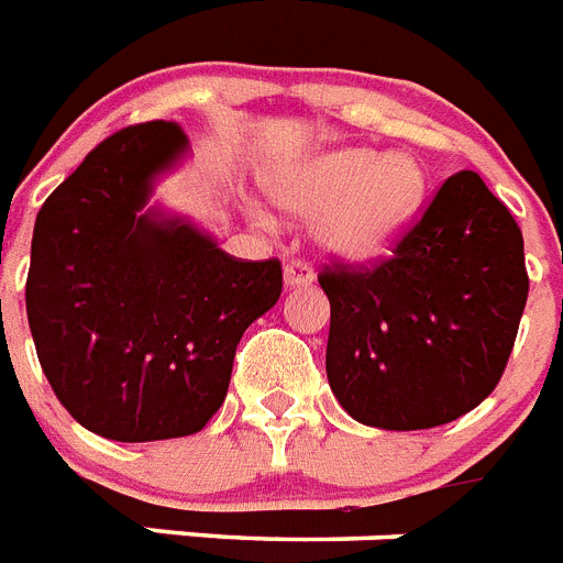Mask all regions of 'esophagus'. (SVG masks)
I'll use <instances>...</instances> for the list:
<instances>
[{
    "label": "esophagus",
    "instance_id": "obj_1",
    "mask_svg": "<svg viewBox=\"0 0 563 563\" xmlns=\"http://www.w3.org/2000/svg\"><path fill=\"white\" fill-rule=\"evenodd\" d=\"M313 278H316V273L307 262H299V258H296V262L285 264V285L287 287H307V285H313Z\"/></svg>",
    "mask_w": 563,
    "mask_h": 563
}]
</instances>
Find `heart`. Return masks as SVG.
I'll list each match as a JSON object with an SVG mask.
<instances>
[{
  "instance_id": "1",
  "label": "heart",
  "mask_w": 563,
  "mask_h": 563,
  "mask_svg": "<svg viewBox=\"0 0 563 563\" xmlns=\"http://www.w3.org/2000/svg\"><path fill=\"white\" fill-rule=\"evenodd\" d=\"M424 170L407 153L382 156L373 147H341L273 173L271 196L292 216H319L316 239L339 258H367L396 239L419 208ZM258 224L273 216L250 205Z\"/></svg>"
}]
</instances>
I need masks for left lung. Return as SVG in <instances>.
<instances>
[{
    "label": "left lung",
    "instance_id": "8db88e82",
    "mask_svg": "<svg viewBox=\"0 0 563 563\" xmlns=\"http://www.w3.org/2000/svg\"><path fill=\"white\" fill-rule=\"evenodd\" d=\"M328 378L355 421L430 430L496 390L510 362L530 278L521 228L482 176L439 187L382 262H333Z\"/></svg>",
    "mask_w": 563,
    "mask_h": 563
}]
</instances>
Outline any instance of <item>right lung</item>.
Here are the masks:
<instances>
[{
	"label": "right lung",
	"mask_w": 563,
	"mask_h": 563,
	"mask_svg": "<svg viewBox=\"0 0 563 563\" xmlns=\"http://www.w3.org/2000/svg\"><path fill=\"white\" fill-rule=\"evenodd\" d=\"M173 122L122 128L45 199L25 305L53 393L113 441L194 435L228 396L235 344L282 296V262L228 256L144 205L185 153Z\"/></svg>",
	"instance_id": "add662e5"
}]
</instances>
